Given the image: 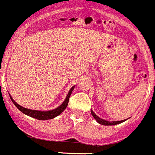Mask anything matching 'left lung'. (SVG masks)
I'll return each instance as SVG.
<instances>
[{"mask_svg": "<svg viewBox=\"0 0 155 155\" xmlns=\"http://www.w3.org/2000/svg\"><path fill=\"white\" fill-rule=\"evenodd\" d=\"M91 113L92 116H93L94 117V119L97 121V123H99V124H102V125H115V124H120V123H122V122L125 121L126 120H116V121H108V120H104V119H101L100 118V117H98V116H97L96 114H94V112L93 111V110H91Z\"/></svg>", "mask_w": 155, "mask_h": 155, "instance_id": "left-lung-1", "label": "left lung"}]
</instances>
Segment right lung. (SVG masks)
<instances>
[{
  "label": "right lung",
  "mask_w": 155,
  "mask_h": 155,
  "mask_svg": "<svg viewBox=\"0 0 155 155\" xmlns=\"http://www.w3.org/2000/svg\"><path fill=\"white\" fill-rule=\"evenodd\" d=\"M74 88V86L71 87L68 92V95H67L66 98H65L64 101L62 103V104H61L60 106L57 108L54 109V110H48V111H43V110H31V109H28L25 108V107H22V106L19 105L18 104H17L15 102V101L11 97V101L14 103L15 106L17 107V108L19 109L22 113H24L26 115L30 116L31 117H34V118L38 119V120H48V119H52L54 117H57L60 114H61L62 112L64 110V109L66 108L68 104V102H69V97H70L72 91H73Z\"/></svg>",
  "instance_id": "add662e5"
}]
</instances>
